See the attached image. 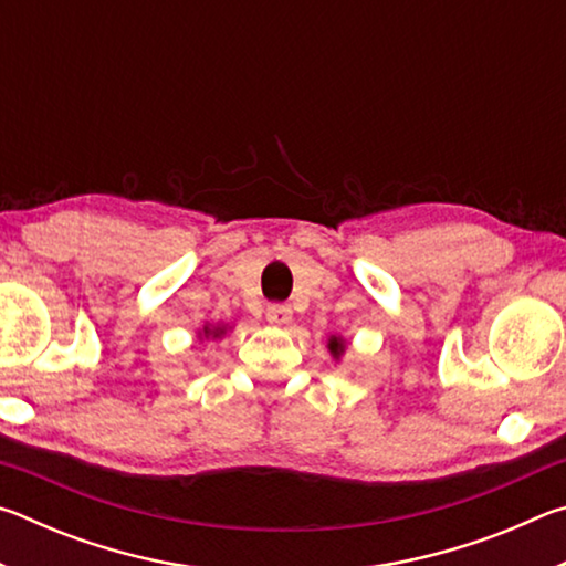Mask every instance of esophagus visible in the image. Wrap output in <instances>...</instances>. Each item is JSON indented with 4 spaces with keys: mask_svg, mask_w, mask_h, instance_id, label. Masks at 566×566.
<instances>
[{
    "mask_svg": "<svg viewBox=\"0 0 566 566\" xmlns=\"http://www.w3.org/2000/svg\"><path fill=\"white\" fill-rule=\"evenodd\" d=\"M266 319L272 324H286L292 319V306L290 304H270L266 306Z\"/></svg>",
    "mask_w": 566,
    "mask_h": 566,
    "instance_id": "34e87169",
    "label": "esophagus"
}]
</instances>
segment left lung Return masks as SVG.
Instances as JSON below:
<instances>
[{
    "instance_id": "1",
    "label": "left lung",
    "mask_w": 566,
    "mask_h": 566,
    "mask_svg": "<svg viewBox=\"0 0 566 566\" xmlns=\"http://www.w3.org/2000/svg\"><path fill=\"white\" fill-rule=\"evenodd\" d=\"M329 352L334 354V357H339V354L344 352V342L337 339V337H332V339H329Z\"/></svg>"
}]
</instances>
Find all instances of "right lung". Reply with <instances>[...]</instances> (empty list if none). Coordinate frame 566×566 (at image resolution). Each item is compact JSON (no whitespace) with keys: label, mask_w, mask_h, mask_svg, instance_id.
Wrapping results in <instances>:
<instances>
[{"label":"right lung","mask_w":566,"mask_h":566,"mask_svg":"<svg viewBox=\"0 0 566 566\" xmlns=\"http://www.w3.org/2000/svg\"><path fill=\"white\" fill-rule=\"evenodd\" d=\"M224 334V329H219V327H214V329H205V337H222Z\"/></svg>","instance_id":"add662e5"}]
</instances>
